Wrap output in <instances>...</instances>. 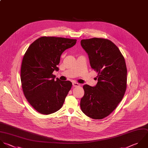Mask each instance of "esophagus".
Masks as SVG:
<instances>
[{
	"instance_id": "34e87169",
	"label": "esophagus",
	"mask_w": 148,
	"mask_h": 148,
	"mask_svg": "<svg viewBox=\"0 0 148 148\" xmlns=\"http://www.w3.org/2000/svg\"><path fill=\"white\" fill-rule=\"evenodd\" d=\"M73 86L74 87H78V86H80V84H79L78 83H77V82H73Z\"/></svg>"
}]
</instances>
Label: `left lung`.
<instances>
[{"instance_id": "1", "label": "left lung", "mask_w": 148, "mask_h": 148, "mask_svg": "<svg viewBox=\"0 0 148 148\" xmlns=\"http://www.w3.org/2000/svg\"><path fill=\"white\" fill-rule=\"evenodd\" d=\"M81 44L89 56L91 67L98 73L95 86H83L85 94L81 99V108L89 118L102 119L114 111L125 95V60L118 47L108 39H84Z\"/></svg>"}]
</instances>
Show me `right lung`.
<instances>
[{
    "label": "right lung",
    "mask_w": 148,
    "mask_h": 148,
    "mask_svg": "<svg viewBox=\"0 0 148 148\" xmlns=\"http://www.w3.org/2000/svg\"><path fill=\"white\" fill-rule=\"evenodd\" d=\"M76 39L43 36L26 51L21 69L22 90L27 101L38 112L48 115L59 110L72 83L62 81L52 73L58 71L62 53L73 47Z\"/></svg>",
    "instance_id": "add662e5"
}]
</instances>
